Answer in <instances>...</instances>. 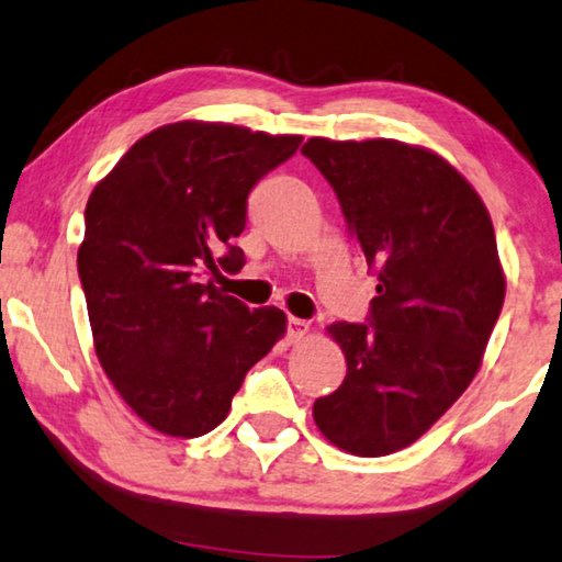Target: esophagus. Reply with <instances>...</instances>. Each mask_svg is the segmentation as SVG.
I'll list each match as a JSON object with an SVG mask.
<instances>
[{
  "label": "esophagus",
  "instance_id": "1",
  "mask_svg": "<svg viewBox=\"0 0 562 562\" xmlns=\"http://www.w3.org/2000/svg\"><path fill=\"white\" fill-rule=\"evenodd\" d=\"M308 322H304V318H296V316H289V339L296 344L301 339H306L308 336Z\"/></svg>",
  "mask_w": 562,
  "mask_h": 562
}]
</instances>
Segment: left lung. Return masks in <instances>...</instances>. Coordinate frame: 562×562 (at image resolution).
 I'll use <instances>...</instances> for the list:
<instances>
[{
  "label": "left lung",
  "mask_w": 562,
  "mask_h": 562,
  "mask_svg": "<svg viewBox=\"0 0 562 562\" xmlns=\"http://www.w3.org/2000/svg\"><path fill=\"white\" fill-rule=\"evenodd\" d=\"M301 153L329 180L379 279L364 324L329 326L347 376L314 402L316 427L344 452L392 454L477 374L505 301L495 228L474 188L431 150L311 137Z\"/></svg>",
  "instance_id": "1"
}]
</instances>
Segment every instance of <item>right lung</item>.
<instances>
[{
    "instance_id": "obj_1",
    "label": "right lung",
    "mask_w": 562,
    "mask_h": 562,
    "mask_svg": "<svg viewBox=\"0 0 562 562\" xmlns=\"http://www.w3.org/2000/svg\"><path fill=\"white\" fill-rule=\"evenodd\" d=\"M304 137L223 123L162 125L94 186L77 251L94 351L145 425L201 437L286 334L276 306L248 308L204 281L238 273L248 193Z\"/></svg>"
}]
</instances>
